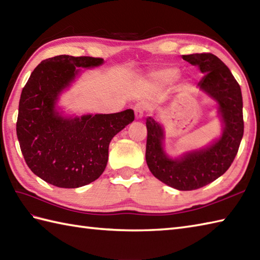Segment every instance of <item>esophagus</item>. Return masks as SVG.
Masks as SVG:
<instances>
[{
  "instance_id": "1",
  "label": "esophagus",
  "mask_w": 260,
  "mask_h": 260,
  "mask_svg": "<svg viewBox=\"0 0 260 260\" xmlns=\"http://www.w3.org/2000/svg\"><path fill=\"white\" fill-rule=\"evenodd\" d=\"M144 110H145V105L144 104L139 103V104L135 105L134 112H135L136 119H141L143 117V113H144Z\"/></svg>"
}]
</instances>
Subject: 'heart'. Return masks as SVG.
I'll return each mask as SVG.
<instances>
[{
	"mask_svg": "<svg viewBox=\"0 0 260 260\" xmlns=\"http://www.w3.org/2000/svg\"><path fill=\"white\" fill-rule=\"evenodd\" d=\"M180 71L175 67H169L159 71L157 74V78L164 84H172L176 79L179 78Z\"/></svg>",
	"mask_w": 260,
	"mask_h": 260,
	"instance_id": "1",
	"label": "heart"
}]
</instances>
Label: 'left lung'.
Listing matches in <instances>:
<instances>
[{"instance_id": "obj_1", "label": "left lung", "mask_w": 260, "mask_h": 260, "mask_svg": "<svg viewBox=\"0 0 260 260\" xmlns=\"http://www.w3.org/2000/svg\"><path fill=\"white\" fill-rule=\"evenodd\" d=\"M182 58L198 66L204 75L198 89L217 104L221 134L208 145L172 157L165 151L164 127L154 113L146 118L145 158L152 174L164 184L191 191L211 183L230 168L244 135V117L240 86L221 60L212 53H193Z\"/></svg>"}]
</instances>
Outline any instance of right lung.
Wrapping results in <instances>:
<instances>
[{"label": "right lung", "instance_id": "1", "mask_svg": "<svg viewBox=\"0 0 260 260\" xmlns=\"http://www.w3.org/2000/svg\"><path fill=\"white\" fill-rule=\"evenodd\" d=\"M104 59L61 54L42 61L22 89L16 135L27 167L58 187L75 189L97 180L106 169L113 137L134 120L133 109L115 114H66L60 96L81 69Z\"/></svg>", "mask_w": 260, "mask_h": 260}]
</instances>
